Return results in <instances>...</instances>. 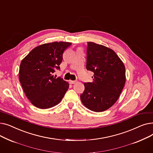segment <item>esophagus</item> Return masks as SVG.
<instances>
[{
    "instance_id": "34e87169",
    "label": "esophagus",
    "mask_w": 153,
    "mask_h": 153,
    "mask_svg": "<svg viewBox=\"0 0 153 153\" xmlns=\"http://www.w3.org/2000/svg\"><path fill=\"white\" fill-rule=\"evenodd\" d=\"M69 83L71 84H75V83H76V81H69Z\"/></svg>"
}]
</instances>
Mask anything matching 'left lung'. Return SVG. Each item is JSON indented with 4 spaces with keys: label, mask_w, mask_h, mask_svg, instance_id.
<instances>
[{
    "label": "left lung",
    "mask_w": 153,
    "mask_h": 153,
    "mask_svg": "<svg viewBox=\"0 0 153 153\" xmlns=\"http://www.w3.org/2000/svg\"><path fill=\"white\" fill-rule=\"evenodd\" d=\"M86 69L94 74L92 82L84 84L81 102L92 111H105L117 102L123 89L126 81L124 64L110 48L87 42Z\"/></svg>",
    "instance_id": "left-lung-1"
}]
</instances>
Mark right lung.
<instances>
[{"mask_svg":"<svg viewBox=\"0 0 153 153\" xmlns=\"http://www.w3.org/2000/svg\"><path fill=\"white\" fill-rule=\"evenodd\" d=\"M69 42H53L32 50L20 63L19 79L24 92L34 106L41 109L58 104L69 88L68 82L53 74L60 69L62 54Z\"/></svg>","mask_w":153,"mask_h":153,"instance_id":"right-lung-1","label":"right lung"}]
</instances>
